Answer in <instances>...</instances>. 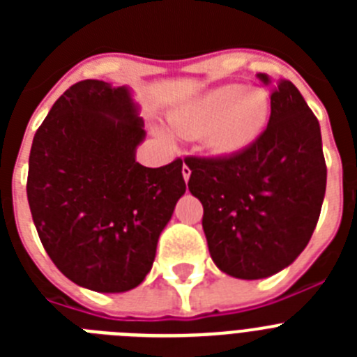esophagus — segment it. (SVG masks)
<instances>
[{"mask_svg":"<svg viewBox=\"0 0 357 357\" xmlns=\"http://www.w3.org/2000/svg\"><path fill=\"white\" fill-rule=\"evenodd\" d=\"M182 176H184L185 182H188L189 176H191V169H189L188 164H184V166H182Z\"/></svg>","mask_w":357,"mask_h":357,"instance_id":"obj_1","label":"esophagus"}]
</instances>
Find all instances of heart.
I'll list each match as a JSON object with an SVG mask.
<instances>
[{
    "mask_svg": "<svg viewBox=\"0 0 357 357\" xmlns=\"http://www.w3.org/2000/svg\"><path fill=\"white\" fill-rule=\"evenodd\" d=\"M272 98L259 87L220 85L169 114V128L178 137H206L218 153H238L259 139L270 121ZM162 139H169L159 130Z\"/></svg>",
    "mask_w": 357,
    "mask_h": 357,
    "instance_id": "obj_1",
    "label": "heart"
}]
</instances>
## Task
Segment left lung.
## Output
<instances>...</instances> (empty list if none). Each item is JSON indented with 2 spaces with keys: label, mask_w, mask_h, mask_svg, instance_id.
Listing matches in <instances>:
<instances>
[{
  "label": "left lung",
  "mask_w": 357,
  "mask_h": 357,
  "mask_svg": "<svg viewBox=\"0 0 357 357\" xmlns=\"http://www.w3.org/2000/svg\"><path fill=\"white\" fill-rule=\"evenodd\" d=\"M257 78L272 87V114L259 139L232 155L184 160L214 264L245 280L273 275L302 254L327 184L320 125L302 94L284 78Z\"/></svg>",
  "instance_id": "8db88e82"
}]
</instances>
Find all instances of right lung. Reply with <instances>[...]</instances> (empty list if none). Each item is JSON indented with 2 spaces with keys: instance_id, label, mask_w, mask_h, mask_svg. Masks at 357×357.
<instances>
[{
  "instance_id": "obj_1",
  "label": "right lung",
  "mask_w": 357,
  "mask_h": 357,
  "mask_svg": "<svg viewBox=\"0 0 357 357\" xmlns=\"http://www.w3.org/2000/svg\"><path fill=\"white\" fill-rule=\"evenodd\" d=\"M143 118L127 85L84 80L62 94L36 132L26 195L44 250L82 288L139 286L160 232L185 193L182 160H135Z\"/></svg>"
}]
</instances>
